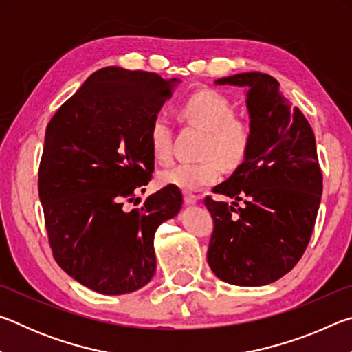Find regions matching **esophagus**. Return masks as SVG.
<instances>
[{
	"label": "esophagus",
	"mask_w": 352,
	"mask_h": 352,
	"mask_svg": "<svg viewBox=\"0 0 352 352\" xmlns=\"http://www.w3.org/2000/svg\"><path fill=\"white\" fill-rule=\"evenodd\" d=\"M199 201V195L190 194V192H184V204L186 205H194Z\"/></svg>",
	"instance_id": "1"
}]
</instances>
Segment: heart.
I'll use <instances>...</instances> for the list:
<instances>
[{"instance_id":"b5f03b06","label":"heart","mask_w":352,"mask_h":352,"mask_svg":"<svg viewBox=\"0 0 352 352\" xmlns=\"http://www.w3.org/2000/svg\"><path fill=\"white\" fill-rule=\"evenodd\" d=\"M183 121L197 124L208 136L204 146L206 160L199 163H180L160 172L158 182L184 190H199L216 183L226 168L234 169L248 157L253 144L252 119L236 115L234 104L211 88L190 94L178 109ZM147 142L155 160L168 164L174 158V127L164 115L152 118Z\"/></svg>"}]
</instances>
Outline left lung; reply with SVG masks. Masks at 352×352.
Instances as JSON below:
<instances>
[{"label": "left lung", "instance_id": "1", "mask_svg": "<svg viewBox=\"0 0 352 352\" xmlns=\"http://www.w3.org/2000/svg\"><path fill=\"white\" fill-rule=\"evenodd\" d=\"M216 83L248 88L253 144L234 174L212 189L233 204L205 199L214 220L208 264L228 284L265 285L294 269L311 241L323 190L315 135L275 77L253 71Z\"/></svg>", "mask_w": 352, "mask_h": 352}]
</instances>
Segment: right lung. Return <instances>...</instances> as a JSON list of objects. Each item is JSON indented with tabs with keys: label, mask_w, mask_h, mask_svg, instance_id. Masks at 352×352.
Returning a JSON list of instances; mask_svg holds the SVG:
<instances>
[{
	"label": "right lung",
	"mask_w": 352,
	"mask_h": 352,
	"mask_svg": "<svg viewBox=\"0 0 352 352\" xmlns=\"http://www.w3.org/2000/svg\"><path fill=\"white\" fill-rule=\"evenodd\" d=\"M177 82L102 68L46 127L38 195L47 241L57 264L99 294H130L151 281L155 231L182 208L180 189L168 184L126 210L152 178L147 130Z\"/></svg>",
	"instance_id": "right-lung-1"
}]
</instances>
